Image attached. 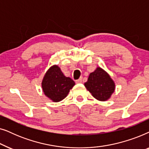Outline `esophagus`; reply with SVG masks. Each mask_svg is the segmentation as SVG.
Returning <instances> with one entry per match:
<instances>
[{
  "mask_svg": "<svg viewBox=\"0 0 149 149\" xmlns=\"http://www.w3.org/2000/svg\"><path fill=\"white\" fill-rule=\"evenodd\" d=\"M76 83H82V78H80L78 80H76Z\"/></svg>",
  "mask_w": 149,
  "mask_h": 149,
  "instance_id": "esophagus-1",
  "label": "esophagus"
}]
</instances>
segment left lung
Segmentation results:
<instances>
[{
  "instance_id": "1",
  "label": "left lung",
  "mask_w": 149,
  "mask_h": 149,
  "mask_svg": "<svg viewBox=\"0 0 149 149\" xmlns=\"http://www.w3.org/2000/svg\"><path fill=\"white\" fill-rule=\"evenodd\" d=\"M85 87L97 100L106 101L114 92L115 85L109 74L101 68L90 73Z\"/></svg>"
}]
</instances>
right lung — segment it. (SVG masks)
I'll return each mask as SVG.
<instances>
[{
  "label": "right lung",
  "mask_w": 149,
  "mask_h": 149,
  "mask_svg": "<svg viewBox=\"0 0 149 149\" xmlns=\"http://www.w3.org/2000/svg\"><path fill=\"white\" fill-rule=\"evenodd\" d=\"M74 85V81L70 77H65L56 65L49 69L42 81L44 93L55 102L64 99Z\"/></svg>",
  "instance_id": "right-lung-1"
}]
</instances>
